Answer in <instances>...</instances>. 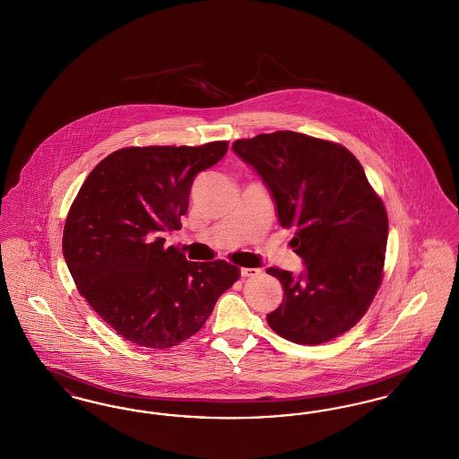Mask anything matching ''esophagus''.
I'll use <instances>...</instances> for the list:
<instances>
[{"instance_id":"esophagus-1","label":"esophagus","mask_w":459,"mask_h":459,"mask_svg":"<svg viewBox=\"0 0 459 459\" xmlns=\"http://www.w3.org/2000/svg\"><path fill=\"white\" fill-rule=\"evenodd\" d=\"M260 273H262V270H258V268H240L242 277H256Z\"/></svg>"}]
</instances>
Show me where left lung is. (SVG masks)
Instances as JSON below:
<instances>
[{"label":"left lung","instance_id":"1","mask_svg":"<svg viewBox=\"0 0 459 459\" xmlns=\"http://www.w3.org/2000/svg\"><path fill=\"white\" fill-rule=\"evenodd\" d=\"M234 153L262 177L279 221L303 258L298 277L268 268L284 301L266 315L296 344H324L354 327L371 305L385 262L389 220L361 163L341 144L279 131L238 139Z\"/></svg>","mask_w":459,"mask_h":459}]
</instances>
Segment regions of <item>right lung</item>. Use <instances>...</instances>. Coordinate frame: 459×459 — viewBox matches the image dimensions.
<instances>
[{
  "label": "right lung",
  "instance_id": "1",
  "mask_svg": "<svg viewBox=\"0 0 459 459\" xmlns=\"http://www.w3.org/2000/svg\"><path fill=\"white\" fill-rule=\"evenodd\" d=\"M227 150V141L122 148L92 169L70 206L64 229L70 275L91 307L137 346L184 342L239 279L236 264L187 262L163 239L180 229L195 177Z\"/></svg>",
  "mask_w": 459,
  "mask_h": 459
}]
</instances>
